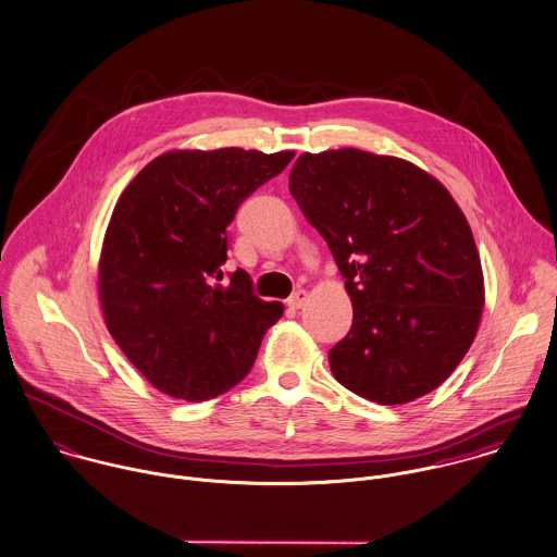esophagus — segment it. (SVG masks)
I'll list each match as a JSON object with an SVG mask.
<instances>
[{"mask_svg": "<svg viewBox=\"0 0 557 557\" xmlns=\"http://www.w3.org/2000/svg\"><path fill=\"white\" fill-rule=\"evenodd\" d=\"M306 301H308V293L306 290H297V293H293L290 297H288V308H293V310H299V308H304L306 306Z\"/></svg>", "mask_w": 557, "mask_h": 557, "instance_id": "1", "label": "esophagus"}]
</instances>
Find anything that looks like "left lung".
<instances>
[{
	"label": "left lung",
	"instance_id": "obj_1",
	"mask_svg": "<svg viewBox=\"0 0 557 557\" xmlns=\"http://www.w3.org/2000/svg\"><path fill=\"white\" fill-rule=\"evenodd\" d=\"M288 187L352 304L350 332L330 350L337 383L379 405L437 389L484 306L478 247L449 191L405 159L357 148L304 152Z\"/></svg>",
	"mask_w": 557,
	"mask_h": 557
}]
</instances>
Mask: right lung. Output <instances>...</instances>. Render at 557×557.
Listing matches in <instances>:
<instances>
[{
	"label": "right lung",
	"mask_w": 557,
	"mask_h": 557,
	"mask_svg": "<svg viewBox=\"0 0 557 557\" xmlns=\"http://www.w3.org/2000/svg\"><path fill=\"white\" fill-rule=\"evenodd\" d=\"M295 152L170 150L122 191L99 260L106 325L163 394L200 403L251 370L284 306L256 297L236 269L223 280L227 225L240 202Z\"/></svg>",
	"instance_id": "1"
}]
</instances>
